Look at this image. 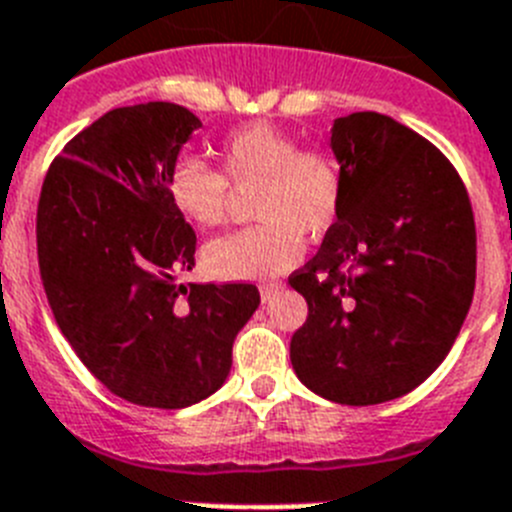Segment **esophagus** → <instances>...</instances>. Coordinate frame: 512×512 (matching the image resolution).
<instances>
[{
  "label": "esophagus",
  "instance_id": "obj_1",
  "mask_svg": "<svg viewBox=\"0 0 512 512\" xmlns=\"http://www.w3.org/2000/svg\"><path fill=\"white\" fill-rule=\"evenodd\" d=\"M282 289H284V284H282V282H264V284H261V287H259L261 300L269 302L271 297H277L279 292H282Z\"/></svg>",
  "mask_w": 512,
  "mask_h": 512
}]
</instances>
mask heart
Listing matches in <instances>:
<instances>
[{
    "mask_svg": "<svg viewBox=\"0 0 512 512\" xmlns=\"http://www.w3.org/2000/svg\"><path fill=\"white\" fill-rule=\"evenodd\" d=\"M223 171L184 153L171 164V202L189 223L217 228L228 217L233 189L253 197L259 225L207 243L202 259L220 279H266L292 269L302 256V235L320 238L336 223L343 174L336 156L302 148L271 122H251L225 135Z\"/></svg>",
    "mask_w": 512,
    "mask_h": 512,
    "instance_id": "obj_1",
    "label": "heart"
}]
</instances>
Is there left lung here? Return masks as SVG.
<instances>
[{
	"label": "left lung",
	"instance_id": "obj_1",
	"mask_svg": "<svg viewBox=\"0 0 512 512\" xmlns=\"http://www.w3.org/2000/svg\"><path fill=\"white\" fill-rule=\"evenodd\" d=\"M330 148L343 202L289 277L307 300L289 359L315 395L379 405L423 384L459 336L477 277L472 202L449 158L387 115L338 117Z\"/></svg>",
	"mask_w": 512,
	"mask_h": 512
}]
</instances>
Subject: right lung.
Wrapping results in <instances>:
<instances>
[{"instance_id":"right-lung-1","label":"right lung","mask_w":512,"mask_h":512,"mask_svg":"<svg viewBox=\"0 0 512 512\" xmlns=\"http://www.w3.org/2000/svg\"><path fill=\"white\" fill-rule=\"evenodd\" d=\"M197 128L179 104L117 107L66 143L40 189L38 264L53 318L81 364L143 408H187L220 390L261 302L246 282H176L192 271L197 235L166 176Z\"/></svg>"}]
</instances>
